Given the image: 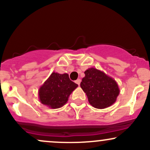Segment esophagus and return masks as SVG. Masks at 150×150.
Instances as JSON below:
<instances>
[{"label":"esophagus","mask_w":150,"mask_h":150,"mask_svg":"<svg viewBox=\"0 0 150 150\" xmlns=\"http://www.w3.org/2000/svg\"><path fill=\"white\" fill-rule=\"evenodd\" d=\"M80 82H81V80H80V79H77V80L76 81H75V83L77 84V85H80Z\"/></svg>","instance_id":"1"}]
</instances>
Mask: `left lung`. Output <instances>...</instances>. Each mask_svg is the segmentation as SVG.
Listing matches in <instances>:
<instances>
[{
	"label": "left lung",
	"instance_id": "8db88e82",
	"mask_svg": "<svg viewBox=\"0 0 150 150\" xmlns=\"http://www.w3.org/2000/svg\"><path fill=\"white\" fill-rule=\"evenodd\" d=\"M85 74L80 87L93 107L101 109L115 103L120 92L115 80L94 68L87 69Z\"/></svg>",
	"mask_w": 150,
	"mask_h": 150
}]
</instances>
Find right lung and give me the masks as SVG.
<instances>
[{"label": "right lung", "mask_w": 150, "mask_h": 150, "mask_svg": "<svg viewBox=\"0 0 150 150\" xmlns=\"http://www.w3.org/2000/svg\"><path fill=\"white\" fill-rule=\"evenodd\" d=\"M67 73H51L39 89L41 103L51 108H58L66 104L70 94L77 87Z\"/></svg>", "instance_id": "obj_1"}]
</instances>
